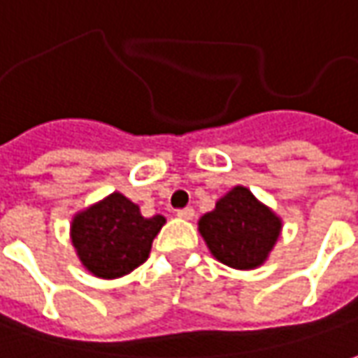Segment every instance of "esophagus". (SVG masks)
Wrapping results in <instances>:
<instances>
[{"label":"esophagus","instance_id":"obj_1","mask_svg":"<svg viewBox=\"0 0 358 358\" xmlns=\"http://www.w3.org/2000/svg\"><path fill=\"white\" fill-rule=\"evenodd\" d=\"M176 214H178V217H184V220H192L196 212H194V208H182Z\"/></svg>","mask_w":358,"mask_h":358}]
</instances>
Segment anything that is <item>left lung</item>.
<instances>
[{"mask_svg": "<svg viewBox=\"0 0 358 358\" xmlns=\"http://www.w3.org/2000/svg\"><path fill=\"white\" fill-rule=\"evenodd\" d=\"M279 231L281 220L243 186L229 190L216 203V210L200 220V234L210 252L236 269H253L264 264Z\"/></svg>", "mask_w": 358, "mask_h": 358, "instance_id": "left-lung-1", "label": "left lung"}]
</instances>
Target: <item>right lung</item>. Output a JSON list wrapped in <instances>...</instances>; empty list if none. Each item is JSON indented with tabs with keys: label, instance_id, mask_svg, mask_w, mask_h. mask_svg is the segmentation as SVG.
<instances>
[{
	"label": "right lung",
	"instance_id": "obj_1",
	"mask_svg": "<svg viewBox=\"0 0 358 358\" xmlns=\"http://www.w3.org/2000/svg\"><path fill=\"white\" fill-rule=\"evenodd\" d=\"M164 222L162 216L144 217L136 203L115 192L75 216L71 240L93 275L115 279L146 262Z\"/></svg>",
	"mask_w": 358,
	"mask_h": 358
}]
</instances>
